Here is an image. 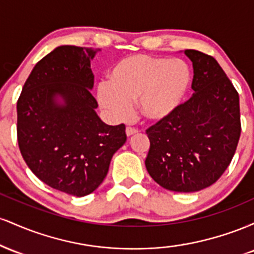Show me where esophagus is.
<instances>
[{"instance_id": "esophagus-1", "label": "esophagus", "mask_w": 254, "mask_h": 254, "mask_svg": "<svg viewBox=\"0 0 254 254\" xmlns=\"http://www.w3.org/2000/svg\"><path fill=\"white\" fill-rule=\"evenodd\" d=\"M125 132H127V136H132V135H135V133L138 132V130L135 129V127H127V130H125Z\"/></svg>"}]
</instances>
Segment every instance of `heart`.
Wrapping results in <instances>:
<instances>
[{
  "mask_svg": "<svg viewBox=\"0 0 254 254\" xmlns=\"http://www.w3.org/2000/svg\"><path fill=\"white\" fill-rule=\"evenodd\" d=\"M190 78V69L182 60L133 55L115 64L110 83L99 86L98 100L116 121L129 118L137 100L142 117L161 122L178 109Z\"/></svg>",
  "mask_w": 254,
  "mask_h": 254,
  "instance_id": "b5f03b06",
  "label": "heart"
}]
</instances>
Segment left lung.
I'll return each mask as SVG.
<instances>
[{
  "instance_id": "obj_1",
  "label": "left lung",
  "mask_w": 254,
  "mask_h": 254,
  "mask_svg": "<svg viewBox=\"0 0 254 254\" xmlns=\"http://www.w3.org/2000/svg\"><path fill=\"white\" fill-rule=\"evenodd\" d=\"M193 94L167 119L147 129L148 173L170 191L196 192L227 170L241 133L239 94L214 57L185 50Z\"/></svg>"
}]
</instances>
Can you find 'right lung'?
<instances>
[{"mask_svg": "<svg viewBox=\"0 0 254 254\" xmlns=\"http://www.w3.org/2000/svg\"><path fill=\"white\" fill-rule=\"evenodd\" d=\"M97 51L58 46L36 64L16 105L25 162L46 185L76 197L97 190L127 141L124 124H105L95 112L90 60Z\"/></svg>", "mask_w": 254, "mask_h": 254, "instance_id": "add662e5", "label": "right lung"}]
</instances>
